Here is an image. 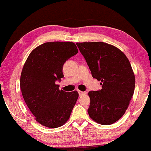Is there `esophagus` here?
<instances>
[{"label": "esophagus", "mask_w": 151, "mask_h": 151, "mask_svg": "<svg viewBox=\"0 0 151 151\" xmlns=\"http://www.w3.org/2000/svg\"><path fill=\"white\" fill-rule=\"evenodd\" d=\"M78 94H79V96H81V95H83V94H85V93H86V92L79 91V90H78Z\"/></svg>", "instance_id": "34e87169"}]
</instances>
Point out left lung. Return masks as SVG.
<instances>
[{"label":"left lung","mask_w":151,"mask_h":151,"mask_svg":"<svg viewBox=\"0 0 151 151\" xmlns=\"http://www.w3.org/2000/svg\"><path fill=\"white\" fill-rule=\"evenodd\" d=\"M93 78L102 89L90 91V118L101 125L115 123L125 114L135 88V76L130 62L117 47L103 42H76Z\"/></svg>","instance_id":"8db88e82"}]
</instances>
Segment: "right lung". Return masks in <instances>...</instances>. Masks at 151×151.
<instances>
[{
	"label": "right lung",
	"mask_w": 151,
	"mask_h": 151,
	"mask_svg": "<svg viewBox=\"0 0 151 151\" xmlns=\"http://www.w3.org/2000/svg\"><path fill=\"white\" fill-rule=\"evenodd\" d=\"M78 53L73 42H48L33 49L24 65L20 89L26 105L42 125L56 128L66 123L78 98L76 91L59 89L63 65Z\"/></svg>",
	"instance_id": "right-lung-1"
}]
</instances>
